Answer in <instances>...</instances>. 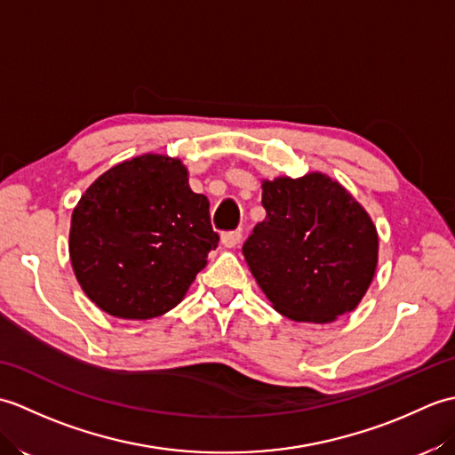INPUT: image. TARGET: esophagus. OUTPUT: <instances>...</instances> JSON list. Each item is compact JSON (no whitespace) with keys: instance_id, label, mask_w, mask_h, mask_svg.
<instances>
[{"instance_id":"obj_1","label":"esophagus","mask_w":455,"mask_h":455,"mask_svg":"<svg viewBox=\"0 0 455 455\" xmlns=\"http://www.w3.org/2000/svg\"><path fill=\"white\" fill-rule=\"evenodd\" d=\"M240 240H243V233L240 230H230V233H222L220 235V243L225 248H235L240 244Z\"/></svg>"}]
</instances>
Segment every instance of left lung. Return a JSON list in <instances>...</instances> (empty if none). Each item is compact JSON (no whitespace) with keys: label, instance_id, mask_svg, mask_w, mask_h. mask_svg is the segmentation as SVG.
Masks as SVG:
<instances>
[{"label":"left lung","instance_id":"left-lung-1","mask_svg":"<svg viewBox=\"0 0 455 455\" xmlns=\"http://www.w3.org/2000/svg\"><path fill=\"white\" fill-rule=\"evenodd\" d=\"M266 219L243 246L277 313L326 324L360 305L377 269L379 238L367 211L326 173L262 180Z\"/></svg>","mask_w":455,"mask_h":455}]
</instances>
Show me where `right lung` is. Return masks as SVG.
<instances>
[{
  "instance_id": "1",
  "label": "right lung",
  "mask_w": 455,
  "mask_h": 455,
  "mask_svg": "<svg viewBox=\"0 0 455 455\" xmlns=\"http://www.w3.org/2000/svg\"><path fill=\"white\" fill-rule=\"evenodd\" d=\"M219 244L209 199L180 158L140 154L85 189L70 222V262L101 311L147 321L172 311Z\"/></svg>"
}]
</instances>
